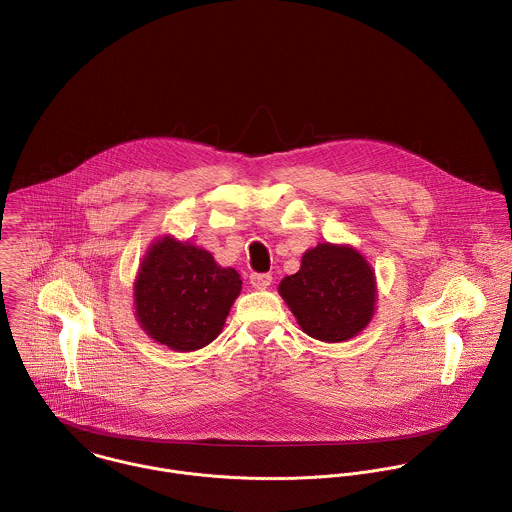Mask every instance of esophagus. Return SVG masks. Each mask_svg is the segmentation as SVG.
<instances>
[{"instance_id": "1", "label": "esophagus", "mask_w": 512, "mask_h": 512, "mask_svg": "<svg viewBox=\"0 0 512 512\" xmlns=\"http://www.w3.org/2000/svg\"><path fill=\"white\" fill-rule=\"evenodd\" d=\"M273 277L269 273H251L249 277V283L255 287V289H267L271 285Z\"/></svg>"}]
</instances>
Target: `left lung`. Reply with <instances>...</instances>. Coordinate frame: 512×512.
Segmentation results:
<instances>
[{
  "instance_id": "left-lung-1",
  "label": "left lung",
  "mask_w": 512,
  "mask_h": 512,
  "mask_svg": "<svg viewBox=\"0 0 512 512\" xmlns=\"http://www.w3.org/2000/svg\"><path fill=\"white\" fill-rule=\"evenodd\" d=\"M279 293L299 326L322 342H344L362 332L376 310V277L350 245L318 243L301 269L281 281Z\"/></svg>"
}]
</instances>
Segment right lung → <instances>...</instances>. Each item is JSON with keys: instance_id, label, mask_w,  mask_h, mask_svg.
<instances>
[{"instance_id": "right-lung-1", "label": "right lung", "mask_w": 512, "mask_h": 512, "mask_svg": "<svg viewBox=\"0 0 512 512\" xmlns=\"http://www.w3.org/2000/svg\"><path fill=\"white\" fill-rule=\"evenodd\" d=\"M241 293V277L213 255L172 235L146 251L136 281L134 308L150 338L176 352H192L215 340Z\"/></svg>"}]
</instances>
